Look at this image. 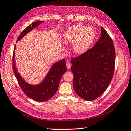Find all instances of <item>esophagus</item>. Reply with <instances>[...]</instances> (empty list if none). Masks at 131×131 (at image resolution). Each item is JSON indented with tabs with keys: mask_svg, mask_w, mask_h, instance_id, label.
<instances>
[{
	"mask_svg": "<svg viewBox=\"0 0 131 131\" xmlns=\"http://www.w3.org/2000/svg\"><path fill=\"white\" fill-rule=\"evenodd\" d=\"M66 65L67 68H68V69H69V70L70 69L71 66V63L69 62H66Z\"/></svg>",
	"mask_w": 131,
	"mask_h": 131,
	"instance_id": "obj_1",
	"label": "esophagus"
}]
</instances>
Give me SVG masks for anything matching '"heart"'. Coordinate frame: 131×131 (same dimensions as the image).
Listing matches in <instances>:
<instances>
[{
	"instance_id": "b5f03b06",
	"label": "heart",
	"mask_w": 131,
	"mask_h": 131,
	"mask_svg": "<svg viewBox=\"0 0 131 131\" xmlns=\"http://www.w3.org/2000/svg\"><path fill=\"white\" fill-rule=\"evenodd\" d=\"M95 32L91 27L76 25L66 31L63 38L66 44H73L74 53L82 54L87 51L94 40Z\"/></svg>"
}]
</instances>
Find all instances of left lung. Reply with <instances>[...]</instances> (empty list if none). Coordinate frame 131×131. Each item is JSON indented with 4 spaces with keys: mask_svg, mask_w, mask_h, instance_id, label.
<instances>
[{
    "mask_svg": "<svg viewBox=\"0 0 131 131\" xmlns=\"http://www.w3.org/2000/svg\"><path fill=\"white\" fill-rule=\"evenodd\" d=\"M71 62L77 94L87 101L102 95L113 78L115 64L114 43L107 32L101 27V36L92 49Z\"/></svg>",
    "mask_w": 131,
    "mask_h": 131,
    "instance_id": "8db88e82",
    "label": "left lung"
}]
</instances>
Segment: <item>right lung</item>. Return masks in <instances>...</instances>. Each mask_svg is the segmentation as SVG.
<instances>
[{"mask_svg": "<svg viewBox=\"0 0 131 131\" xmlns=\"http://www.w3.org/2000/svg\"><path fill=\"white\" fill-rule=\"evenodd\" d=\"M43 22V21H37L27 26L21 33L17 41L21 40L26 34ZM15 46L13 57V71L22 91L29 98L37 102H46L50 99L57 92L61 78L67 71L65 60L62 59L54 63L41 83L38 85H32L27 83L17 72L15 61Z\"/></svg>", "mask_w": 131, "mask_h": 131, "instance_id": "obj_1", "label": "right lung"}]
</instances>
